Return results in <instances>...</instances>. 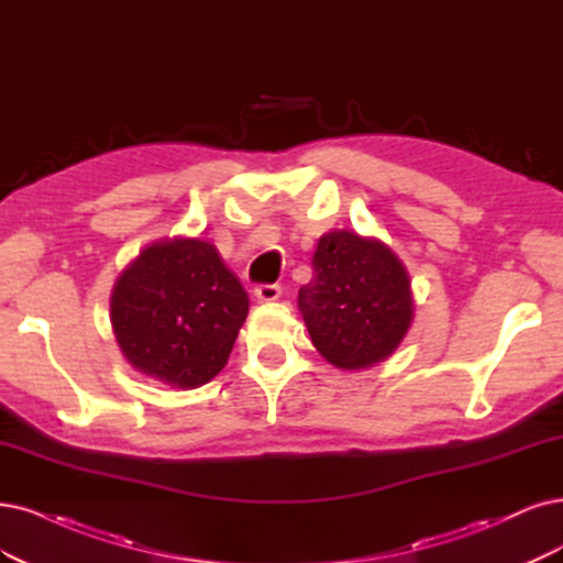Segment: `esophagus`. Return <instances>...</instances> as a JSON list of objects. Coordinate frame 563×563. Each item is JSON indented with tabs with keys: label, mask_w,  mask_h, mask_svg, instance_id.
<instances>
[{
	"label": "esophagus",
	"mask_w": 563,
	"mask_h": 563,
	"mask_svg": "<svg viewBox=\"0 0 563 563\" xmlns=\"http://www.w3.org/2000/svg\"><path fill=\"white\" fill-rule=\"evenodd\" d=\"M280 292H283V289L276 283H262V285L255 287V297L260 301H276L280 297Z\"/></svg>",
	"instance_id": "1"
}]
</instances>
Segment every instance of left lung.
Masks as SVG:
<instances>
[{"label":"left lung","mask_w":563,"mask_h":563,"mask_svg":"<svg viewBox=\"0 0 563 563\" xmlns=\"http://www.w3.org/2000/svg\"><path fill=\"white\" fill-rule=\"evenodd\" d=\"M297 301L320 355L347 371L389 357L412 320L410 280L399 257L345 229L318 241L313 278Z\"/></svg>","instance_id":"left-lung-1"}]
</instances>
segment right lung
I'll return each mask as SVG.
<instances>
[{
    "label": "right lung",
    "instance_id": "right-lung-1",
    "mask_svg": "<svg viewBox=\"0 0 563 563\" xmlns=\"http://www.w3.org/2000/svg\"><path fill=\"white\" fill-rule=\"evenodd\" d=\"M247 306V292L216 245L176 239L145 247L118 278L111 322L134 368L192 389L227 364Z\"/></svg>",
    "mask_w": 563,
    "mask_h": 563
}]
</instances>
